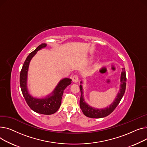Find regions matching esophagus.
<instances>
[{"mask_svg":"<svg viewBox=\"0 0 147 147\" xmlns=\"http://www.w3.org/2000/svg\"><path fill=\"white\" fill-rule=\"evenodd\" d=\"M72 81L75 83H76L78 82V75H75L73 76L72 77Z\"/></svg>","mask_w":147,"mask_h":147,"instance_id":"34e87169","label":"esophagus"}]
</instances>
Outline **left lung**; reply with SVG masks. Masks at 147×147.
<instances>
[{"instance_id":"left-lung-1","label":"left lung","mask_w":147,"mask_h":147,"mask_svg":"<svg viewBox=\"0 0 147 147\" xmlns=\"http://www.w3.org/2000/svg\"><path fill=\"white\" fill-rule=\"evenodd\" d=\"M120 82H121V84L120 85L119 92H118L113 102L109 107L101 109L92 107L85 102L84 99L82 86V85H80V88L81 91V98L80 101V106L85 116L91 118H102L107 116L111 113H112L119 104L125 92L126 85V76L125 68L122 69V72L121 73V76H120ZM82 83V82L81 81V84Z\"/></svg>"}]
</instances>
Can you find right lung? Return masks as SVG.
I'll list each match as a JSON object with an SVG mask.
<instances>
[{
  "mask_svg": "<svg viewBox=\"0 0 147 147\" xmlns=\"http://www.w3.org/2000/svg\"><path fill=\"white\" fill-rule=\"evenodd\" d=\"M46 46V44L42 43L27 56L21 71L20 82L23 96L28 106L36 113L49 115L56 113L60 107L63 91L71 84L72 80L63 78L60 80L53 91L45 98H37L31 96L27 88V75L30 62L38 50Z\"/></svg>",
  "mask_w": 147,
  "mask_h": 147,
  "instance_id": "1",
  "label": "right lung"
}]
</instances>
